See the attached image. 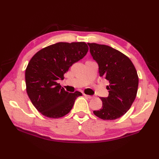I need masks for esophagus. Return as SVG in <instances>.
I'll return each mask as SVG.
<instances>
[{
    "label": "esophagus",
    "instance_id": "esophagus-1",
    "mask_svg": "<svg viewBox=\"0 0 159 159\" xmlns=\"http://www.w3.org/2000/svg\"><path fill=\"white\" fill-rule=\"evenodd\" d=\"M84 96H85L87 97V98H89V99H92V98H93V96H92L86 95V94H84Z\"/></svg>",
    "mask_w": 159,
    "mask_h": 159
}]
</instances>
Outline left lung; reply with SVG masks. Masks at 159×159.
<instances>
[{"label": "left lung", "mask_w": 159, "mask_h": 159, "mask_svg": "<svg viewBox=\"0 0 159 159\" xmlns=\"http://www.w3.org/2000/svg\"><path fill=\"white\" fill-rule=\"evenodd\" d=\"M87 44L98 64L100 76L109 83L107 86L109 96L100 98L102 107L93 113L104 120H116L130 109L135 99L139 85L137 70L130 59L119 50L96 43Z\"/></svg>", "instance_id": "8db88e82"}]
</instances>
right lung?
Wrapping results in <instances>:
<instances>
[{
  "instance_id": "1",
  "label": "right lung",
  "mask_w": 159,
  "mask_h": 159,
  "mask_svg": "<svg viewBox=\"0 0 159 159\" xmlns=\"http://www.w3.org/2000/svg\"><path fill=\"white\" fill-rule=\"evenodd\" d=\"M85 42H59L43 48L30 60L25 70L26 92L36 109L43 116L59 118L72 109L79 92L69 93L57 80L72 64L86 55Z\"/></svg>"
}]
</instances>
